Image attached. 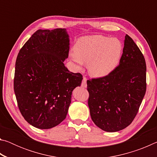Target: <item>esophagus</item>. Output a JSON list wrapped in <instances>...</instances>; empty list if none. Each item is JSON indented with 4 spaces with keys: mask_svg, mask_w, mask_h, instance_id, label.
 <instances>
[{
    "mask_svg": "<svg viewBox=\"0 0 157 157\" xmlns=\"http://www.w3.org/2000/svg\"><path fill=\"white\" fill-rule=\"evenodd\" d=\"M86 78H83V79H82V87H84V88H86L87 86V84H86Z\"/></svg>",
    "mask_w": 157,
    "mask_h": 157,
    "instance_id": "1",
    "label": "esophagus"
}]
</instances>
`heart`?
Listing matches in <instances>:
<instances>
[{"label": "heart", "instance_id": "heart-1", "mask_svg": "<svg viewBox=\"0 0 157 157\" xmlns=\"http://www.w3.org/2000/svg\"><path fill=\"white\" fill-rule=\"evenodd\" d=\"M123 49L120 39L94 34L79 38L74 51L69 52V58L78 70L82 68L84 63H87L90 75L100 78L109 75L118 67Z\"/></svg>", "mask_w": 157, "mask_h": 157}]
</instances>
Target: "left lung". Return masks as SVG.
Returning <instances> with one entry per match:
<instances>
[{
  "mask_svg": "<svg viewBox=\"0 0 157 157\" xmlns=\"http://www.w3.org/2000/svg\"><path fill=\"white\" fill-rule=\"evenodd\" d=\"M92 121L108 132L129 126L139 111L146 91V63L137 45L126 34L123 56L109 75L87 80Z\"/></svg>",
  "mask_w": 157,
  "mask_h": 157,
  "instance_id": "8db88e82",
  "label": "left lung"
}]
</instances>
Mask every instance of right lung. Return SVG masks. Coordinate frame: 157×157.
<instances>
[{
  "label": "right lung",
  "mask_w": 157,
  "mask_h": 157,
  "mask_svg": "<svg viewBox=\"0 0 157 157\" xmlns=\"http://www.w3.org/2000/svg\"><path fill=\"white\" fill-rule=\"evenodd\" d=\"M70 40L65 28L38 30L21 48L16 61L14 89L25 120L39 129L64 120L73 89L81 85L80 73L70 72Z\"/></svg>",
  "instance_id": "add662e5"
}]
</instances>
